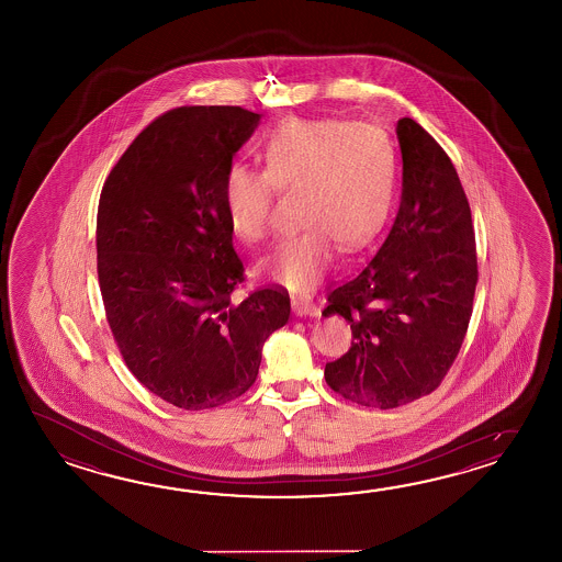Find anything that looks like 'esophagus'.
<instances>
[{"mask_svg":"<svg viewBox=\"0 0 562 562\" xmlns=\"http://www.w3.org/2000/svg\"><path fill=\"white\" fill-rule=\"evenodd\" d=\"M293 313L297 315V317H317L319 315V307L315 305V303H311V301H305V299H293Z\"/></svg>","mask_w":562,"mask_h":562,"instance_id":"1","label":"esophagus"}]
</instances>
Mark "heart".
<instances>
[{"label": "heart", "mask_w": 562, "mask_h": 562, "mask_svg": "<svg viewBox=\"0 0 562 562\" xmlns=\"http://www.w3.org/2000/svg\"><path fill=\"white\" fill-rule=\"evenodd\" d=\"M265 170L233 165L223 180L228 227L247 243L271 228L276 191L299 194L301 231L281 240L261 271L291 293L322 283L344 251L368 247L395 199V156L382 132L346 120H286L263 144Z\"/></svg>", "instance_id": "b5f03b06"}]
</instances>
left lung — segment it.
Wrapping results in <instances>:
<instances>
[{"mask_svg":"<svg viewBox=\"0 0 562 562\" xmlns=\"http://www.w3.org/2000/svg\"><path fill=\"white\" fill-rule=\"evenodd\" d=\"M402 201L382 247L335 286L323 317L351 323L325 382L359 406H404L434 392L462 347L477 267L467 192L442 146L416 120L395 124Z\"/></svg>","mask_w":562,"mask_h":562,"instance_id":"1","label":"left lung"}]
</instances>
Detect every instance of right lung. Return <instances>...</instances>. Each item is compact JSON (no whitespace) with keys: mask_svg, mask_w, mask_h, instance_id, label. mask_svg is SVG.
I'll use <instances>...</instances> for the list:
<instances>
[{"mask_svg":"<svg viewBox=\"0 0 562 562\" xmlns=\"http://www.w3.org/2000/svg\"><path fill=\"white\" fill-rule=\"evenodd\" d=\"M261 114L182 106L144 128L104 182L98 281L108 323L134 378L182 409L223 406L251 387L289 295L245 281L223 206V180Z\"/></svg>","mask_w":562,"mask_h":562,"instance_id":"obj_1","label":"right lung"}]
</instances>
